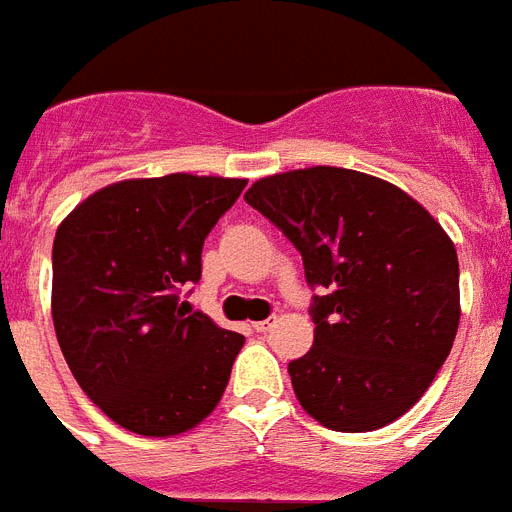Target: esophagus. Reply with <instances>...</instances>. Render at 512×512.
<instances>
[{
	"label": "esophagus",
	"mask_w": 512,
	"mask_h": 512,
	"mask_svg": "<svg viewBox=\"0 0 512 512\" xmlns=\"http://www.w3.org/2000/svg\"><path fill=\"white\" fill-rule=\"evenodd\" d=\"M273 322H276V317H268V320H257V322H252V328H255L257 333H265V330L273 328Z\"/></svg>",
	"instance_id": "34e87169"
}]
</instances>
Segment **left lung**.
<instances>
[{
  "label": "left lung",
  "mask_w": 512,
  "mask_h": 512,
  "mask_svg": "<svg viewBox=\"0 0 512 512\" xmlns=\"http://www.w3.org/2000/svg\"><path fill=\"white\" fill-rule=\"evenodd\" d=\"M302 252L315 343L289 364L294 393L336 432L395 422L435 380L461 320L455 244L429 210L362 171L309 166L244 195Z\"/></svg>",
  "instance_id": "obj_1"
}]
</instances>
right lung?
<instances>
[{"mask_svg":"<svg viewBox=\"0 0 512 512\" xmlns=\"http://www.w3.org/2000/svg\"><path fill=\"white\" fill-rule=\"evenodd\" d=\"M247 179H124L85 197L54 236L51 317L77 385L119 427L182 435L221 401L244 336L179 302L203 244Z\"/></svg>","mask_w":512,"mask_h":512,"instance_id":"add662e5","label":"right lung"}]
</instances>
